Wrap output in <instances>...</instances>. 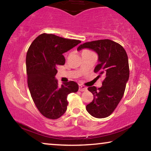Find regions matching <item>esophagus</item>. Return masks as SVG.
Wrapping results in <instances>:
<instances>
[{"label": "esophagus", "instance_id": "1", "mask_svg": "<svg viewBox=\"0 0 151 151\" xmlns=\"http://www.w3.org/2000/svg\"><path fill=\"white\" fill-rule=\"evenodd\" d=\"M88 90V88L84 86H82V85H79V88H78V90L81 91V92H84V91H86Z\"/></svg>", "mask_w": 151, "mask_h": 151}]
</instances>
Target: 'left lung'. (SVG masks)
I'll return each instance as SVG.
<instances>
[{
	"label": "left lung",
	"mask_w": 151,
	"mask_h": 151,
	"mask_svg": "<svg viewBox=\"0 0 151 151\" xmlns=\"http://www.w3.org/2000/svg\"><path fill=\"white\" fill-rule=\"evenodd\" d=\"M83 48L96 52L99 63L94 72L99 73V78H105L101 88H88L94 99L87 105L86 110L93 117L106 118L111 115L124 95L129 78L128 56L122 46L110 40L86 42L78 46L77 50Z\"/></svg>",
	"instance_id": "1"
}]
</instances>
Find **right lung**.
I'll list each match as a JSON object with an SVG mask.
<instances>
[{"instance_id": "add662e5", "label": "right lung", "mask_w": 151, "mask_h": 151, "mask_svg": "<svg viewBox=\"0 0 151 151\" xmlns=\"http://www.w3.org/2000/svg\"><path fill=\"white\" fill-rule=\"evenodd\" d=\"M79 43V40L43 33L34 40L27 51L28 87L34 103L46 118H60L67 109L68 95L78 90L75 81L59 86L55 75L57 66L65 63L63 54Z\"/></svg>"}]
</instances>
